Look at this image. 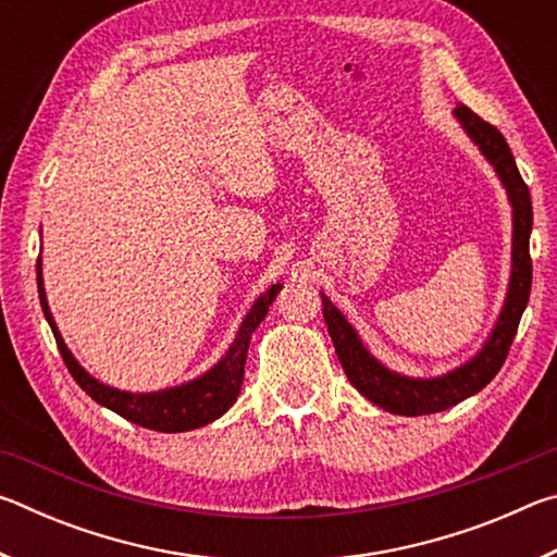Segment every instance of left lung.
<instances>
[{
    "mask_svg": "<svg viewBox=\"0 0 557 557\" xmlns=\"http://www.w3.org/2000/svg\"><path fill=\"white\" fill-rule=\"evenodd\" d=\"M455 115L461 122V127L469 135L482 154L494 166V172L502 178V184L508 194V201L513 206V250H511V280H508V292L502 314L488 334L486 344L482 346L471 361L459 369L449 371L440 379H408L391 369H385L381 361L369 354V348L361 344L356 329L346 322V317L332 305V299L322 295L324 319L332 336L338 361L351 381L354 388L369 398L379 408L395 412V414H430L447 410L451 405L467 400L492 383L494 375L502 371V366L508 356V348L513 344L518 322L531 297V252H528V240H531L533 225V206L531 191L518 174L516 159L511 147L506 145L502 132L494 125H488L479 115H474L467 106L455 108Z\"/></svg>",
    "mask_w": 557,
    "mask_h": 557,
    "instance_id": "1",
    "label": "left lung"
}]
</instances>
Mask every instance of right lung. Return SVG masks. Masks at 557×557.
Wrapping results in <instances>:
<instances>
[{
    "label": "right lung",
    "instance_id": "1",
    "mask_svg": "<svg viewBox=\"0 0 557 557\" xmlns=\"http://www.w3.org/2000/svg\"><path fill=\"white\" fill-rule=\"evenodd\" d=\"M36 280H39L44 317L51 326L55 344H59V351L63 356V363L69 366L75 383H78L92 400L106 405L108 410L122 414V418L135 422L139 428L157 430V432H186V430L203 428L209 425V422L219 420L221 414L231 408L235 398H238L240 385H243L250 336L260 326L262 319L268 317L270 305L275 301L277 292L282 289V285H272L265 295H260L256 299V305H252L248 317L243 319V324L238 329V334H235L233 344L228 346V351H225V356L209 373L199 375L196 381L176 385V388H166L157 393H127V391L110 388V385L92 379V375L83 369V366L75 361V356L69 351V346H65L63 336L59 334V326H55L51 317L49 301H46L41 258L36 262Z\"/></svg>",
    "mask_w": 557,
    "mask_h": 557
}]
</instances>
